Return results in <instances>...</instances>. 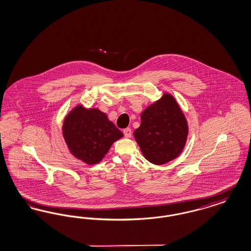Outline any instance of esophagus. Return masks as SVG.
<instances>
[{"label":"esophagus","instance_id":"obj_1","mask_svg":"<svg viewBox=\"0 0 251 251\" xmlns=\"http://www.w3.org/2000/svg\"><path fill=\"white\" fill-rule=\"evenodd\" d=\"M123 133L126 137H131V130L130 128H126L123 130Z\"/></svg>","mask_w":251,"mask_h":251}]
</instances>
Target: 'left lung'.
Wrapping results in <instances>:
<instances>
[{
  "instance_id": "obj_1",
  "label": "left lung",
  "mask_w": 251,
  "mask_h": 251,
  "mask_svg": "<svg viewBox=\"0 0 251 251\" xmlns=\"http://www.w3.org/2000/svg\"><path fill=\"white\" fill-rule=\"evenodd\" d=\"M188 135L187 121L174 97L165 93L141 114V125L133 131L144 157L164 165L182 151Z\"/></svg>"
}]
</instances>
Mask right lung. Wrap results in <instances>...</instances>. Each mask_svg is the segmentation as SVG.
<instances>
[{"label": "right lung", "mask_w": 251, "mask_h": 251, "mask_svg": "<svg viewBox=\"0 0 251 251\" xmlns=\"http://www.w3.org/2000/svg\"><path fill=\"white\" fill-rule=\"evenodd\" d=\"M62 129L71 153L87 165L100 163L113 143L123 136L106 114L81 104L66 116Z\"/></svg>", "instance_id": "right-lung-1"}]
</instances>
